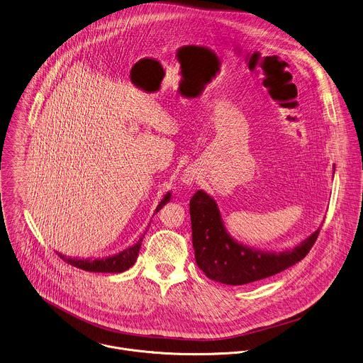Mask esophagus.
<instances>
[{"label":"esophagus","mask_w":363,"mask_h":363,"mask_svg":"<svg viewBox=\"0 0 363 363\" xmlns=\"http://www.w3.org/2000/svg\"><path fill=\"white\" fill-rule=\"evenodd\" d=\"M195 179H196L195 172L191 171V169H185V172H184V175H182V181H184L186 185H192V184L195 182Z\"/></svg>","instance_id":"esophagus-1"}]
</instances>
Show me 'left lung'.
<instances>
[{"label": "left lung", "mask_w": 363, "mask_h": 363, "mask_svg": "<svg viewBox=\"0 0 363 363\" xmlns=\"http://www.w3.org/2000/svg\"><path fill=\"white\" fill-rule=\"evenodd\" d=\"M192 244L198 267L209 279L224 285H247L288 269L301 261L315 242L320 227L291 250L261 251L234 240L227 231L218 202L198 191L189 202Z\"/></svg>", "instance_id": "obj_1"}]
</instances>
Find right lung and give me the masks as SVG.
I'll use <instances>...</instances> for the list:
<instances>
[{"label":"right lung","mask_w":363,"mask_h":363,"mask_svg":"<svg viewBox=\"0 0 363 363\" xmlns=\"http://www.w3.org/2000/svg\"><path fill=\"white\" fill-rule=\"evenodd\" d=\"M171 201V192H167L165 196L162 198V201L158 203L155 212H158L164 205H167ZM147 231V230H145ZM145 234L139 238V241L123 250L122 252L108 257V258H99V259H78V258H72V257H66L63 254L59 252V257L66 261L67 264L73 265L75 268L88 271V272H104V274H121L128 271L130 267L135 265L138 257H139V251L142 247V241L145 238Z\"/></svg>","instance_id":"right-lung-1"}]
</instances>
